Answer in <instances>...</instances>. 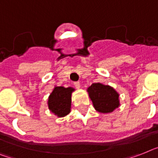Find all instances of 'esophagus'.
Returning a JSON list of instances; mask_svg holds the SVG:
<instances>
[{
    "label": "esophagus",
    "mask_w": 158,
    "mask_h": 158,
    "mask_svg": "<svg viewBox=\"0 0 158 158\" xmlns=\"http://www.w3.org/2000/svg\"><path fill=\"white\" fill-rule=\"evenodd\" d=\"M74 86L76 87L77 89H80L81 88L80 82H74Z\"/></svg>",
    "instance_id": "1"
}]
</instances>
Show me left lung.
<instances>
[{
  "instance_id": "obj_1",
  "label": "left lung",
  "mask_w": 158,
  "mask_h": 158,
  "mask_svg": "<svg viewBox=\"0 0 158 158\" xmlns=\"http://www.w3.org/2000/svg\"><path fill=\"white\" fill-rule=\"evenodd\" d=\"M89 97L97 111L110 114L120 106L119 94L113 87L98 82L87 88Z\"/></svg>"
}]
</instances>
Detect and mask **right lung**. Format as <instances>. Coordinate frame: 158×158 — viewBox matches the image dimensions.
Returning <instances> with one entry per match:
<instances>
[{"label": "right lung", "mask_w": 158, "mask_h": 158, "mask_svg": "<svg viewBox=\"0 0 158 158\" xmlns=\"http://www.w3.org/2000/svg\"><path fill=\"white\" fill-rule=\"evenodd\" d=\"M73 91H75V89L73 87L65 88L56 85L48 97V106L49 110L59 118L69 114L71 111L72 94Z\"/></svg>", "instance_id": "add662e5"}]
</instances>
